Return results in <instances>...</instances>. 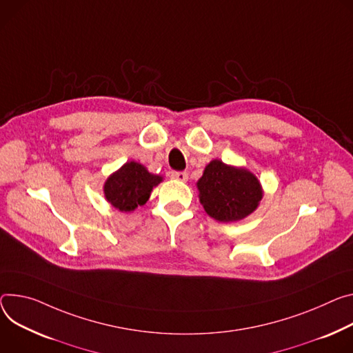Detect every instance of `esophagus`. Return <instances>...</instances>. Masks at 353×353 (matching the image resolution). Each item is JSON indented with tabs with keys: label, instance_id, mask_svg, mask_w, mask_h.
I'll list each match as a JSON object with an SVG mask.
<instances>
[{
	"label": "esophagus",
	"instance_id": "1",
	"mask_svg": "<svg viewBox=\"0 0 353 353\" xmlns=\"http://www.w3.org/2000/svg\"><path fill=\"white\" fill-rule=\"evenodd\" d=\"M172 179L179 180L181 183H185L188 180V174L185 172H172Z\"/></svg>",
	"mask_w": 353,
	"mask_h": 353
}]
</instances>
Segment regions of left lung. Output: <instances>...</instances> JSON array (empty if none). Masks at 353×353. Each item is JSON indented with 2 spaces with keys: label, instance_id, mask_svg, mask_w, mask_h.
<instances>
[{
  "label": "left lung",
  "instance_id": "1",
  "mask_svg": "<svg viewBox=\"0 0 353 353\" xmlns=\"http://www.w3.org/2000/svg\"><path fill=\"white\" fill-rule=\"evenodd\" d=\"M197 188L205 212L219 222L243 219L258 208L263 197L262 185L253 173L218 159L205 166Z\"/></svg>",
  "mask_w": 353,
  "mask_h": 353
}]
</instances>
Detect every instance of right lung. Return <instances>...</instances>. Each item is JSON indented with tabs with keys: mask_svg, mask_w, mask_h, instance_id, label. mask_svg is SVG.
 Returning a JSON list of instances; mask_svg holds the SVG:
<instances>
[{
	"mask_svg": "<svg viewBox=\"0 0 353 353\" xmlns=\"http://www.w3.org/2000/svg\"><path fill=\"white\" fill-rule=\"evenodd\" d=\"M163 179L152 174L138 162H126L119 170L112 173L104 184V196L117 210L130 212L138 205H143L153 187Z\"/></svg>",
	"mask_w": 353,
	"mask_h": 353,
	"instance_id": "1",
	"label": "right lung"
}]
</instances>
